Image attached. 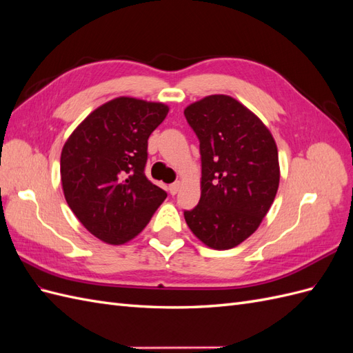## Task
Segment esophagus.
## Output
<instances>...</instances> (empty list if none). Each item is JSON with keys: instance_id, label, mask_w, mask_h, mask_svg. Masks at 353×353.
<instances>
[{"instance_id": "obj_1", "label": "esophagus", "mask_w": 353, "mask_h": 353, "mask_svg": "<svg viewBox=\"0 0 353 353\" xmlns=\"http://www.w3.org/2000/svg\"><path fill=\"white\" fill-rule=\"evenodd\" d=\"M179 185H181L179 181H176V183H174V184H170L169 185V193L172 194V196H175L178 193V190H179Z\"/></svg>"}]
</instances>
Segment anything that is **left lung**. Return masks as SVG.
I'll return each instance as SVG.
<instances>
[{
	"label": "left lung",
	"mask_w": 353,
	"mask_h": 353,
	"mask_svg": "<svg viewBox=\"0 0 353 353\" xmlns=\"http://www.w3.org/2000/svg\"><path fill=\"white\" fill-rule=\"evenodd\" d=\"M201 154L199 205L184 212L210 249L236 248L258 230L280 184L279 150L263 122L230 95H208L184 110Z\"/></svg>",
	"instance_id": "8db88e82"
}]
</instances>
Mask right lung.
<instances>
[{
  "mask_svg": "<svg viewBox=\"0 0 353 353\" xmlns=\"http://www.w3.org/2000/svg\"><path fill=\"white\" fill-rule=\"evenodd\" d=\"M168 112L163 103L117 97L91 112L63 145L65 199L104 243L137 237L168 196L144 174L148 137Z\"/></svg>",
  "mask_w": 353,
  "mask_h": 353,
  "instance_id": "right-lung-1",
  "label": "right lung"
}]
</instances>
